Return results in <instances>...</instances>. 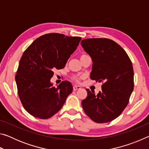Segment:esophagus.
<instances>
[{
  "label": "esophagus",
  "mask_w": 149,
  "mask_h": 149,
  "mask_svg": "<svg viewBox=\"0 0 149 149\" xmlns=\"http://www.w3.org/2000/svg\"><path fill=\"white\" fill-rule=\"evenodd\" d=\"M81 89V87L78 86V85H74V86H73V90L74 91H77V89Z\"/></svg>",
  "instance_id": "obj_1"
}]
</instances>
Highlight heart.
<instances>
[{
    "mask_svg": "<svg viewBox=\"0 0 149 149\" xmlns=\"http://www.w3.org/2000/svg\"><path fill=\"white\" fill-rule=\"evenodd\" d=\"M87 56V55H86V54H81L80 56V59L82 58L85 57V56ZM80 78L81 77L79 76H77V75H74V76L72 77V80H74V81H75V82H79L80 81Z\"/></svg>",
    "mask_w": 149,
    "mask_h": 149,
    "instance_id": "obj_1",
    "label": "heart"
}]
</instances>
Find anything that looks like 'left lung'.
<instances>
[{
    "mask_svg": "<svg viewBox=\"0 0 149 149\" xmlns=\"http://www.w3.org/2000/svg\"><path fill=\"white\" fill-rule=\"evenodd\" d=\"M81 45L93 60L91 79L103 83L97 95L86 89L87 97L82 100L83 109L95 122H111L122 114L133 92L132 61L125 50L109 39H86Z\"/></svg>",
    "mask_w": 149,
    "mask_h": 149,
    "instance_id": "left-lung-1",
    "label": "left lung"
}]
</instances>
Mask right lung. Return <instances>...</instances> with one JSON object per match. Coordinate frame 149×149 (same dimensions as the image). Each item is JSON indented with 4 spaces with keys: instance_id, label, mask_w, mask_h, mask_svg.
Instances as JSON below:
<instances>
[{
    "instance_id": "1",
    "label": "right lung",
    "mask_w": 149,
    "mask_h": 149,
    "mask_svg": "<svg viewBox=\"0 0 149 149\" xmlns=\"http://www.w3.org/2000/svg\"><path fill=\"white\" fill-rule=\"evenodd\" d=\"M81 39L52 33L35 39L24 51L15 79L22 104L33 116L40 119L52 117L72 93L71 83L64 81L55 87L50 79L55 69L65 67Z\"/></svg>"
}]
</instances>
